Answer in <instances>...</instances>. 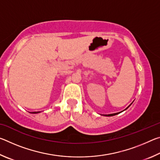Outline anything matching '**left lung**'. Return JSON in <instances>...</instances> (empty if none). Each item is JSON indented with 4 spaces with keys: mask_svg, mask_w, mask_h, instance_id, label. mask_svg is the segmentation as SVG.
Here are the masks:
<instances>
[{
    "mask_svg": "<svg viewBox=\"0 0 160 160\" xmlns=\"http://www.w3.org/2000/svg\"><path fill=\"white\" fill-rule=\"evenodd\" d=\"M129 107V106L127 107V108H128ZM126 108V109H127ZM118 113H112V114H108V115H105V116H114V115H116V114H118Z\"/></svg>",
    "mask_w": 160,
    "mask_h": 160,
    "instance_id": "8db88e82",
    "label": "left lung"
}]
</instances>
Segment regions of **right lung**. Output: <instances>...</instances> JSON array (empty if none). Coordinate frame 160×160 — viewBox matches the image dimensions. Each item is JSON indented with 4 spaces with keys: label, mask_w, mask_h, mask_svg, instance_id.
I'll use <instances>...</instances> for the list:
<instances>
[{
    "label": "right lung",
    "mask_w": 160,
    "mask_h": 160,
    "mask_svg": "<svg viewBox=\"0 0 160 160\" xmlns=\"http://www.w3.org/2000/svg\"><path fill=\"white\" fill-rule=\"evenodd\" d=\"M32 113H39V112H32Z\"/></svg>",
    "instance_id": "add662e5"
}]
</instances>
